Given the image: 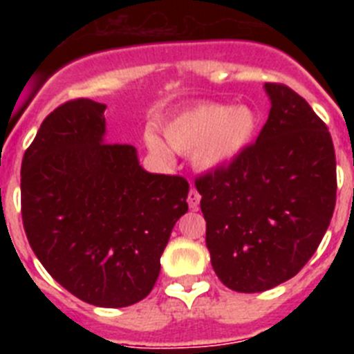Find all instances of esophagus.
<instances>
[{
    "label": "esophagus",
    "instance_id": "34e87169",
    "mask_svg": "<svg viewBox=\"0 0 354 354\" xmlns=\"http://www.w3.org/2000/svg\"><path fill=\"white\" fill-rule=\"evenodd\" d=\"M187 204H189V207L192 209H198L200 193L196 192L195 187H192V189H189V195H187Z\"/></svg>",
    "mask_w": 354,
    "mask_h": 354
}]
</instances>
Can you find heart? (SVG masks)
<instances>
[{"instance_id": "b5f03b06", "label": "heart", "mask_w": 354, "mask_h": 354, "mask_svg": "<svg viewBox=\"0 0 354 354\" xmlns=\"http://www.w3.org/2000/svg\"><path fill=\"white\" fill-rule=\"evenodd\" d=\"M257 113L250 106H230L221 102H200L183 109L162 126L168 145L180 154L193 152L200 168H216L236 158L252 142L257 131ZM145 143L152 154H168L154 131H147Z\"/></svg>"}]
</instances>
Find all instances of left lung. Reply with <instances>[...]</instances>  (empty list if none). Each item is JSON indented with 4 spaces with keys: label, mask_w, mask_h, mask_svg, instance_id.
Masks as SVG:
<instances>
[{
    "label": "left lung",
    "mask_w": 354,
    "mask_h": 354,
    "mask_svg": "<svg viewBox=\"0 0 354 354\" xmlns=\"http://www.w3.org/2000/svg\"><path fill=\"white\" fill-rule=\"evenodd\" d=\"M266 92L271 109L257 142L195 179L212 270L237 292H262L298 274L335 209L326 124L287 84L266 83Z\"/></svg>",
    "instance_id": "obj_1"
}]
</instances>
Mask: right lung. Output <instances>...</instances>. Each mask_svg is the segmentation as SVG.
Instances as JSON below:
<instances>
[{
    "label": "right lung",
    "mask_w": 354,
    "mask_h": 354,
    "mask_svg": "<svg viewBox=\"0 0 354 354\" xmlns=\"http://www.w3.org/2000/svg\"><path fill=\"white\" fill-rule=\"evenodd\" d=\"M104 109L72 99L44 118L21 165V214L56 282L90 305L120 308L154 287L189 184L143 170L133 145L104 142Z\"/></svg>",
    "instance_id": "1"
}]
</instances>
